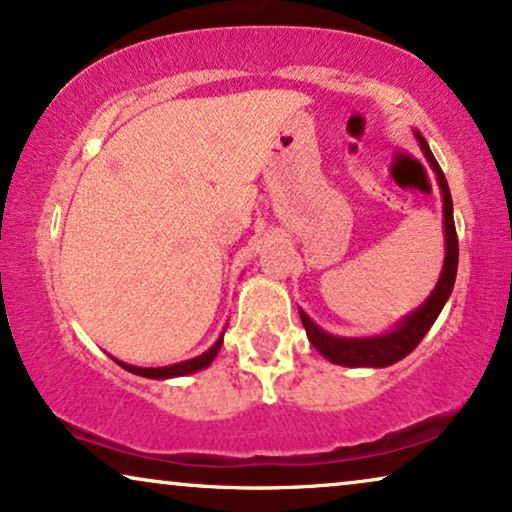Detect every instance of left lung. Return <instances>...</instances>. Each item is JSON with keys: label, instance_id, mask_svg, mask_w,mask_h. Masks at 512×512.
Here are the masks:
<instances>
[{"label": "left lung", "instance_id": "1", "mask_svg": "<svg viewBox=\"0 0 512 512\" xmlns=\"http://www.w3.org/2000/svg\"><path fill=\"white\" fill-rule=\"evenodd\" d=\"M415 137L419 146H422L426 160L436 172L440 195H443V228H445V261L443 270H440L436 289L431 291V296L417 307L415 312H410L408 317H403L391 331L382 335H370V338H340V335H331L314 324L303 310L300 312V321H303L307 338H310L312 347L317 349L321 356H326L331 363L347 368H387L391 363L401 361L415 349L433 321L438 319V314L443 312V307L450 298L454 289V279H457V263H459V242H457V230H454V214H452V195L450 186H447L445 174L440 170V165L433 158V153L426 144V139L415 130Z\"/></svg>", "mask_w": 512, "mask_h": 512}]
</instances>
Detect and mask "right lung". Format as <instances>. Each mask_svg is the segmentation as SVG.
<instances>
[{
  "label": "right lung",
  "instance_id": "add662e5",
  "mask_svg": "<svg viewBox=\"0 0 512 512\" xmlns=\"http://www.w3.org/2000/svg\"><path fill=\"white\" fill-rule=\"evenodd\" d=\"M223 345V333L219 335V340L214 342L212 347L207 349L205 354L195 356V359H188V361H181V363H174V366H163V368H139V366H130V363H123L114 359L118 366L128 370L132 375H142V377H151V380H167V377H181V375H191V373H198V370L207 368L209 363L214 361V356L219 354V349Z\"/></svg>",
  "mask_w": 512,
  "mask_h": 512
}]
</instances>
